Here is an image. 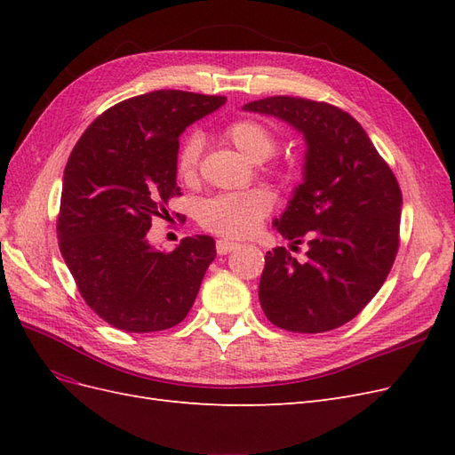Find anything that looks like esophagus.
I'll return each instance as SVG.
<instances>
[{
  "instance_id": "34e87169",
  "label": "esophagus",
  "mask_w": 455,
  "mask_h": 455,
  "mask_svg": "<svg viewBox=\"0 0 455 455\" xmlns=\"http://www.w3.org/2000/svg\"><path fill=\"white\" fill-rule=\"evenodd\" d=\"M235 249H239V244L237 243H233V241H228V239H220V241H216V252L218 254H229L231 251H235Z\"/></svg>"
}]
</instances>
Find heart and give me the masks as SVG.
<instances>
[{
  "instance_id": "1",
  "label": "heart",
  "mask_w": 455,
  "mask_h": 455,
  "mask_svg": "<svg viewBox=\"0 0 455 455\" xmlns=\"http://www.w3.org/2000/svg\"><path fill=\"white\" fill-rule=\"evenodd\" d=\"M226 139L235 146L243 156L252 161L267 159L277 148L275 131L264 121L241 117L231 121L224 129ZM203 139L199 132H189L180 144L176 156V172L182 180L189 182L197 176ZM271 211V196L264 189L233 191L206 199L199 206V224L222 237L252 235L259 222Z\"/></svg>"
}]
</instances>
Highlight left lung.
<instances>
[{"mask_svg": "<svg viewBox=\"0 0 455 455\" xmlns=\"http://www.w3.org/2000/svg\"><path fill=\"white\" fill-rule=\"evenodd\" d=\"M244 112L277 117L306 140L304 178L273 226L284 246L266 254L259 306L283 330L319 334L349 323L378 294L398 251L403 194L366 131L343 109L294 96H269Z\"/></svg>", "mask_w": 455, "mask_h": 455, "instance_id": "1", "label": "left lung"}]
</instances>
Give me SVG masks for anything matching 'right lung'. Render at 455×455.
Listing matches in <instances>:
<instances>
[{
    "label": "right lung",
    "mask_w": 455,
    "mask_h": 455,
    "mask_svg": "<svg viewBox=\"0 0 455 455\" xmlns=\"http://www.w3.org/2000/svg\"><path fill=\"white\" fill-rule=\"evenodd\" d=\"M226 96L154 91L96 117L68 157L59 246L87 306L125 332H157L182 323L216 258L209 235L186 237L172 252L149 244L176 186L178 139Z\"/></svg>",
    "instance_id": "add662e5"
}]
</instances>
